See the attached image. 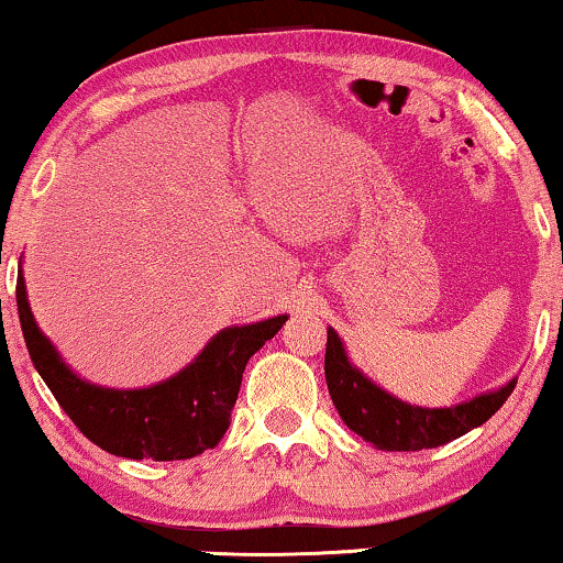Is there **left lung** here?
Wrapping results in <instances>:
<instances>
[{
	"label": "left lung",
	"mask_w": 563,
	"mask_h": 563,
	"mask_svg": "<svg viewBox=\"0 0 563 563\" xmlns=\"http://www.w3.org/2000/svg\"><path fill=\"white\" fill-rule=\"evenodd\" d=\"M324 376L334 408L347 429L372 441L376 450L387 452L433 450L473 431L507 402L517 384V379H511L494 393L478 395L454 408H418V405L397 400L376 387L372 379H366L347 361L345 347L332 327L327 330Z\"/></svg>",
	"instance_id": "obj_1"
}]
</instances>
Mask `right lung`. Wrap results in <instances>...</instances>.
<instances>
[{
	"mask_svg": "<svg viewBox=\"0 0 563 563\" xmlns=\"http://www.w3.org/2000/svg\"><path fill=\"white\" fill-rule=\"evenodd\" d=\"M18 314L31 361L62 410L101 450L126 460H189L212 450L231 423L241 376L254 353L286 324V314L229 327L187 368L145 389H109L69 372L35 324L23 269H18Z\"/></svg>",
	"mask_w": 563,
	"mask_h": 563,
	"instance_id": "add662e5",
	"label": "right lung"
}]
</instances>
